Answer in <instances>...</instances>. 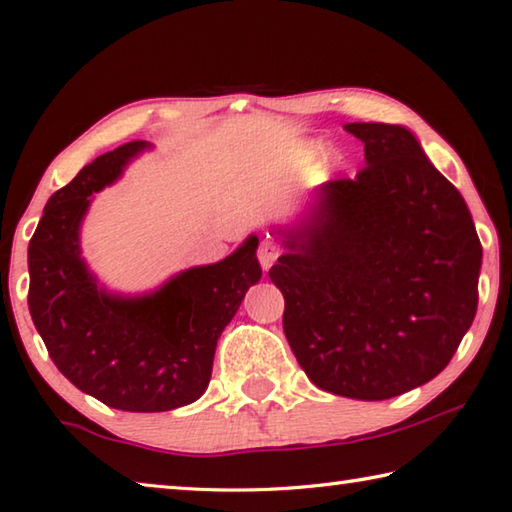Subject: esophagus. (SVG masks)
<instances>
[{"label": "esophagus", "instance_id": "obj_1", "mask_svg": "<svg viewBox=\"0 0 512 512\" xmlns=\"http://www.w3.org/2000/svg\"><path fill=\"white\" fill-rule=\"evenodd\" d=\"M277 255H280V248H277V244H275L273 239H262V241H259L257 257H259V264H262L264 271H268V268L273 266Z\"/></svg>", "mask_w": 512, "mask_h": 512}]
</instances>
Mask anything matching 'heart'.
Instances as JSON below:
<instances>
[{
  "label": "heart",
  "mask_w": 512,
  "mask_h": 512,
  "mask_svg": "<svg viewBox=\"0 0 512 512\" xmlns=\"http://www.w3.org/2000/svg\"><path fill=\"white\" fill-rule=\"evenodd\" d=\"M325 153V149L323 146H309V149H305L300 153V162L302 164H309V162H314L316 158H320V155Z\"/></svg>",
  "instance_id": "b5f03b06"
}]
</instances>
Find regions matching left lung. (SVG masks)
<instances>
[{"instance_id": "obj_1", "label": "left lung", "mask_w": 512, "mask_h": 512, "mask_svg": "<svg viewBox=\"0 0 512 512\" xmlns=\"http://www.w3.org/2000/svg\"><path fill=\"white\" fill-rule=\"evenodd\" d=\"M366 167L329 180L268 277L318 388L388 400L443 372L479 302L481 241L463 196L404 126L348 124ZM275 237V232H273Z\"/></svg>"}]
</instances>
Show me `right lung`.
I'll return each instance as SVG.
<instances>
[{"label": "right lung", "mask_w": 512, "mask_h": 512, "mask_svg": "<svg viewBox=\"0 0 512 512\" xmlns=\"http://www.w3.org/2000/svg\"><path fill=\"white\" fill-rule=\"evenodd\" d=\"M146 142H128L49 198L29 244V311L56 368L99 402L155 413L192 404L212 377L216 341L259 282V239L221 262L173 275L146 296H115L81 257L90 196L112 185Z\"/></svg>", "instance_id": "obj_1"}]
</instances>
